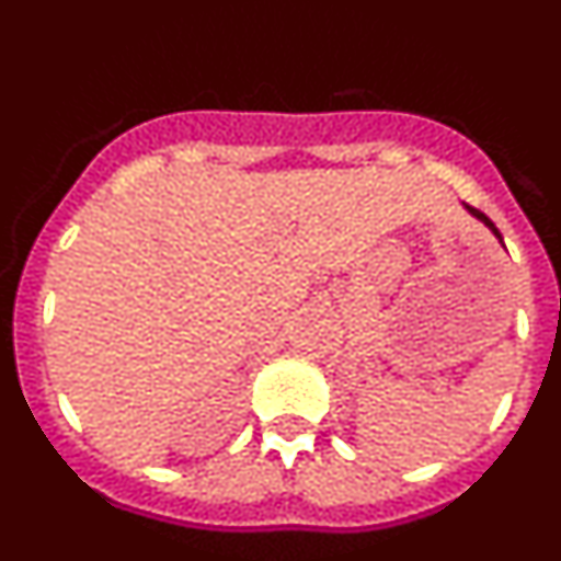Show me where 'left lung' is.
Segmentation results:
<instances>
[{"label":"left lung","mask_w":561,"mask_h":561,"mask_svg":"<svg viewBox=\"0 0 561 561\" xmlns=\"http://www.w3.org/2000/svg\"><path fill=\"white\" fill-rule=\"evenodd\" d=\"M466 210L472 213L474 219H480V221H483V225H485V227H489V230H492V232H494V236H497V238H500V241H503V236H500V230H497V227H494V221H492V219H489V216H483V213H480V210H474V207H469V205H466Z\"/></svg>","instance_id":"left-lung-1"}]
</instances>
